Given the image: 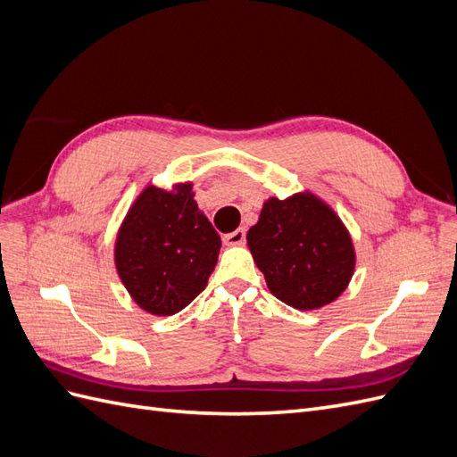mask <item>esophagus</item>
I'll use <instances>...</instances> for the list:
<instances>
[{"label": "esophagus", "instance_id": "obj_1", "mask_svg": "<svg viewBox=\"0 0 457 457\" xmlns=\"http://www.w3.org/2000/svg\"><path fill=\"white\" fill-rule=\"evenodd\" d=\"M223 242H225L227 245H242V244L245 242V230H244V228H238V230H234V232L227 234V237L223 238Z\"/></svg>", "mask_w": 457, "mask_h": 457}]
</instances>
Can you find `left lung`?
<instances>
[{"mask_svg": "<svg viewBox=\"0 0 457 457\" xmlns=\"http://www.w3.org/2000/svg\"><path fill=\"white\" fill-rule=\"evenodd\" d=\"M245 238L270 294L299 311L329 305L354 274L356 253L347 227L309 190L286 200L270 196Z\"/></svg>", "mask_w": 457, "mask_h": 457, "instance_id": "8db88e82", "label": "left lung"}]
</instances>
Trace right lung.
Returning a JSON list of instances; mask_svg holds the SVG:
<instances>
[{
    "label": "right lung",
    "mask_w": 457,
    "mask_h": 457,
    "mask_svg": "<svg viewBox=\"0 0 457 457\" xmlns=\"http://www.w3.org/2000/svg\"><path fill=\"white\" fill-rule=\"evenodd\" d=\"M219 250V234L198 210L190 181L146 185L118 228L114 265L137 305L171 316L204 292Z\"/></svg>",
    "instance_id": "right-lung-1"
}]
</instances>
